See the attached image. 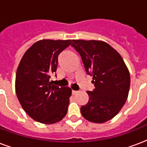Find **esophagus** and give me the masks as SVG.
<instances>
[{
  "mask_svg": "<svg viewBox=\"0 0 147 147\" xmlns=\"http://www.w3.org/2000/svg\"><path fill=\"white\" fill-rule=\"evenodd\" d=\"M78 93V91H74V90H72V94H76Z\"/></svg>",
  "mask_w": 147,
  "mask_h": 147,
  "instance_id": "1",
  "label": "esophagus"
}]
</instances>
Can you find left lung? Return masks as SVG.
<instances>
[{"label": "left lung", "instance_id": "1", "mask_svg": "<svg viewBox=\"0 0 147 147\" xmlns=\"http://www.w3.org/2000/svg\"><path fill=\"white\" fill-rule=\"evenodd\" d=\"M87 73L92 77L93 92L81 107L83 117L90 122L105 123L118 114L127 99L130 72L121 55L107 42L100 40H72Z\"/></svg>", "mask_w": 147, "mask_h": 147}]
</instances>
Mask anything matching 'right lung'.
<instances>
[{
	"label": "right lung",
	"instance_id": "1",
	"mask_svg": "<svg viewBox=\"0 0 147 147\" xmlns=\"http://www.w3.org/2000/svg\"><path fill=\"white\" fill-rule=\"evenodd\" d=\"M71 40H42L26 51L16 73L15 91L20 105L34 121L53 124L66 115L71 89L53 85L58 56Z\"/></svg>",
	"mask_w": 147,
	"mask_h": 147
}]
</instances>
